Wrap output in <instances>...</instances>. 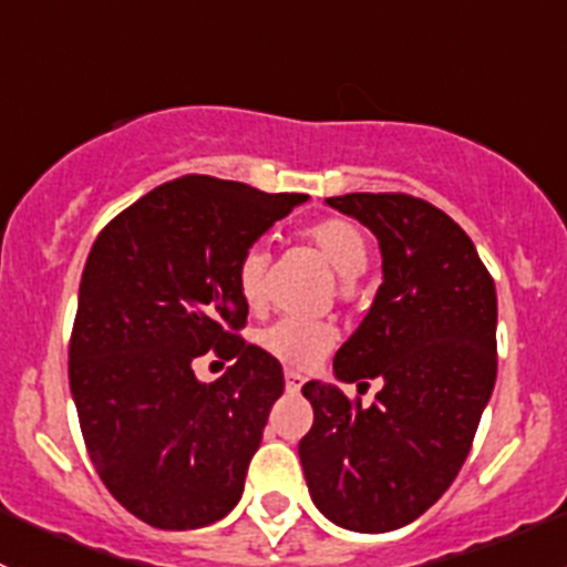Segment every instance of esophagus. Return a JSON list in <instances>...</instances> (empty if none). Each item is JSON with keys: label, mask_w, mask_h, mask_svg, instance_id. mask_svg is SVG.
<instances>
[{"label": "esophagus", "mask_w": 567, "mask_h": 567, "mask_svg": "<svg viewBox=\"0 0 567 567\" xmlns=\"http://www.w3.org/2000/svg\"><path fill=\"white\" fill-rule=\"evenodd\" d=\"M305 386V375L296 373V370H285V390L299 392Z\"/></svg>", "instance_id": "34e87169"}]
</instances>
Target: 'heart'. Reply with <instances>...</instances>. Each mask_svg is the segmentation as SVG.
Masks as SVG:
<instances>
[{"label":"heart","mask_w":567,"mask_h":567,"mask_svg":"<svg viewBox=\"0 0 567 567\" xmlns=\"http://www.w3.org/2000/svg\"><path fill=\"white\" fill-rule=\"evenodd\" d=\"M307 241L340 277H357L370 262V238L359 221L348 216H323L305 230ZM268 266L271 255L251 244L238 257L236 288L247 310L260 312L268 301ZM257 348L290 370H312L337 346V329L326 320L279 318L255 334Z\"/></svg>","instance_id":"b5f03b06"}]
</instances>
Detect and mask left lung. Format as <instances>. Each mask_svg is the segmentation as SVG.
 <instances>
[{"label":"left lung","instance_id":"obj_1","mask_svg":"<svg viewBox=\"0 0 567 567\" xmlns=\"http://www.w3.org/2000/svg\"><path fill=\"white\" fill-rule=\"evenodd\" d=\"M326 203L379 238L384 282L337 351L342 381L379 379L373 405L307 381L316 422L299 442L312 502L353 532L420 518L458 477L496 381V288L472 238L403 192ZM370 386V384H368Z\"/></svg>","mask_w":567,"mask_h":567}]
</instances>
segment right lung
I'll return each mask as SVG.
<instances>
[{"mask_svg": "<svg viewBox=\"0 0 567 567\" xmlns=\"http://www.w3.org/2000/svg\"><path fill=\"white\" fill-rule=\"evenodd\" d=\"M307 194L186 175L120 210L84 262L68 379L109 494L158 529L219 522L241 499L282 364L247 346L236 266ZM205 352L234 364L214 385Z\"/></svg>", "mask_w": 567, "mask_h": 567, "instance_id": "obj_1", "label": "right lung"}]
</instances>
